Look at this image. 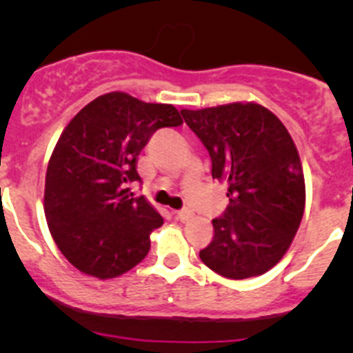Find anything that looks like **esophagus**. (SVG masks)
Wrapping results in <instances>:
<instances>
[{"label":"esophagus","mask_w":353,"mask_h":353,"mask_svg":"<svg viewBox=\"0 0 353 353\" xmlns=\"http://www.w3.org/2000/svg\"><path fill=\"white\" fill-rule=\"evenodd\" d=\"M174 215H176V219L181 220V222H186V220L191 219L193 213H191V210L184 208V210H179V212H174Z\"/></svg>","instance_id":"obj_1"}]
</instances>
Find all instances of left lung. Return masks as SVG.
Segmentation results:
<instances>
[{
	"label": "left lung",
	"instance_id": "left-lung-1",
	"mask_svg": "<svg viewBox=\"0 0 353 353\" xmlns=\"http://www.w3.org/2000/svg\"><path fill=\"white\" fill-rule=\"evenodd\" d=\"M229 184V206L213 219L201 261L232 280L272 270L290 248L305 206L301 157L282 121L256 102L181 110Z\"/></svg>",
	"mask_w": 353,
	"mask_h": 353
}]
</instances>
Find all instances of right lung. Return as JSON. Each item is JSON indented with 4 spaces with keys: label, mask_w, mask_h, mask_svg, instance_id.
Listing matches in <instances>:
<instances>
[{
    "label": "right lung",
    "mask_w": 353,
    "mask_h": 353,
    "mask_svg": "<svg viewBox=\"0 0 353 353\" xmlns=\"http://www.w3.org/2000/svg\"><path fill=\"white\" fill-rule=\"evenodd\" d=\"M170 104L124 92L94 99L68 123L46 172L44 213L63 256L85 275L108 280L130 272L163 223L145 199L133 198L137 160L160 128L181 126Z\"/></svg>",
    "instance_id": "add662e5"
}]
</instances>
